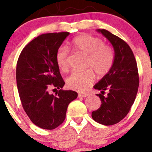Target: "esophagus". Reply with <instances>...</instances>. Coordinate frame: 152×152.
I'll list each match as a JSON object with an SVG mask.
<instances>
[{
  "instance_id": "1",
  "label": "esophagus",
  "mask_w": 152,
  "mask_h": 152,
  "mask_svg": "<svg viewBox=\"0 0 152 152\" xmlns=\"http://www.w3.org/2000/svg\"><path fill=\"white\" fill-rule=\"evenodd\" d=\"M88 95V94H87V93H84V94H78V96L79 97V98H85V97H86Z\"/></svg>"
}]
</instances>
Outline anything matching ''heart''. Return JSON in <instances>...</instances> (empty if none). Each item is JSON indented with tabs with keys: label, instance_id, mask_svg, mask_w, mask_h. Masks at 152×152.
<instances>
[{
	"label": "heart",
	"instance_id": "b5f03b06",
	"mask_svg": "<svg viewBox=\"0 0 152 152\" xmlns=\"http://www.w3.org/2000/svg\"><path fill=\"white\" fill-rule=\"evenodd\" d=\"M75 51L87 56L86 68L83 71L73 72L66 79L67 86L71 89L83 92L91 86L95 80V74L105 76L114 66L115 55L111 47L104 45L102 39L88 34L80 35L72 41ZM69 50L67 47L60 46L56 53V61L61 71L69 69Z\"/></svg>",
	"mask_w": 152,
	"mask_h": 152
}]
</instances>
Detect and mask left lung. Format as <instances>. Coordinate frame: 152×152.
Here are the masks:
<instances>
[{"label":"left lung","mask_w":152,"mask_h":152,"mask_svg":"<svg viewBox=\"0 0 152 152\" xmlns=\"http://www.w3.org/2000/svg\"><path fill=\"white\" fill-rule=\"evenodd\" d=\"M112 44L115 59L111 71L94 88L101 91L100 107L92 112L95 121L110 126L126 116L133 105L139 84L137 64L133 52L124 40L105 29H98ZM107 90V95H104Z\"/></svg>","instance_id":"1"}]
</instances>
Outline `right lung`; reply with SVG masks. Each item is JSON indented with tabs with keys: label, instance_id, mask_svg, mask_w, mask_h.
<instances>
[{
	"label": "right lung",
	"instance_id": "obj_1",
	"mask_svg": "<svg viewBox=\"0 0 152 152\" xmlns=\"http://www.w3.org/2000/svg\"><path fill=\"white\" fill-rule=\"evenodd\" d=\"M69 32L38 36L22 50L17 61L16 81L23 108L31 121L43 129H54L64 122L68 106L78 94L64 91L65 84L56 53ZM58 88L56 95L48 92Z\"/></svg>",
	"mask_w": 152,
	"mask_h": 152
}]
</instances>
